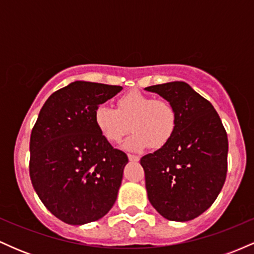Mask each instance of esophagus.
<instances>
[{
	"label": "esophagus",
	"mask_w": 254,
	"mask_h": 254,
	"mask_svg": "<svg viewBox=\"0 0 254 254\" xmlns=\"http://www.w3.org/2000/svg\"><path fill=\"white\" fill-rule=\"evenodd\" d=\"M127 157H129V160H130V161H135V162L139 161V156H136V155H131V154H129V155H127Z\"/></svg>",
	"instance_id": "34e87169"
}]
</instances>
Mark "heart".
<instances>
[{"label": "heart", "mask_w": 254, "mask_h": 254, "mask_svg": "<svg viewBox=\"0 0 254 254\" xmlns=\"http://www.w3.org/2000/svg\"><path fill=\"white\" fill-rule=\"evenodd\" d=\"M94 124L110 143L121 142L130 129L133 133L123 148L142 151L149 145L159 149L171 141L177 130L178 115L170 101L132 90L118 98L117 109L99 105L94 111Z\"/></svg>", "instance_id": "b5f03b06"}]
</instances>
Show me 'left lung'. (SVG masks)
Instances as JSON below:
<instances>
[{
  "instance_id": "left-lung-1",
  "label": "left lung",
  "mask_w": 254,
  "mask_h": 254,
  "mask_svg": "<svg viewBox=\"0 0 254 254\" xmlns=\"http://www.w3.org/2000/svg\"><path fill=\"white\" fill-rule=\"evenodd\" d=\"M173 105L174 136L141 159L148 199L161 216L185 222L215 202L227 176L228 138L214 106L183 81L144 88Z\"/></svg>"
}]
</instances>
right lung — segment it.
<instances>
[{
    "mask_svg": "<svg viewBox=\"0 0 254 254\" xmlns=\"http://www.w3.org/2000/svg\"><path fill=\"white\" fill-rule=\"evenodd\" d=\"M123 87L75 81L49 97L30 141V177L48 210L68 224L104 217L117 199L127 154L94 124L99 105Z\"/></svg>",
    "mask_w": 254,
    "mask_h": 254,
    "instance_id": "add662e5",
    "label": "right lung"
}]
</instances>
